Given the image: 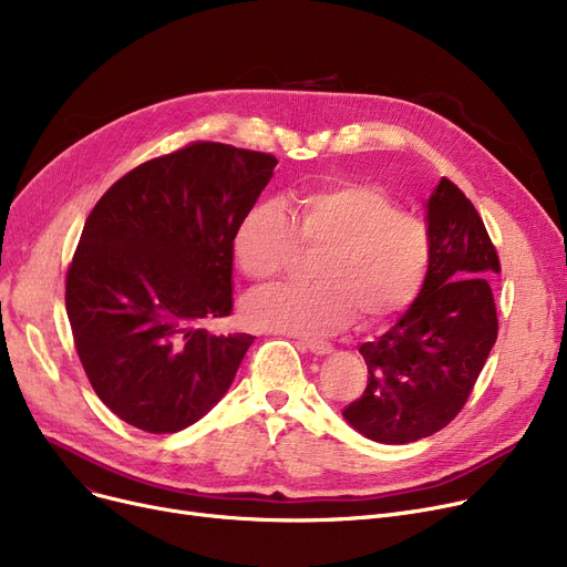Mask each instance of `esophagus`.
<instances>
[{"label":"esophagus","instance_id":"obj_1","mask_svg":"<svg viewBox=\"0 0 567 567\" xmlns=\"http://www.w3.org/2000/svg\"><path fill=\"white\" fill-rule=\"evenodd\" d=\"M299 344L301 349H308V351H312V353H317V355H323V353H331V342H326V340H299L296 342Z\"/></svg>","mask_w":567,"mask_h":567}]
</instances>
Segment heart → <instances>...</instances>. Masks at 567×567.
<instances>
[{
    "instance_id": "obj_1",
    "label": "heart",
    "mask_w": 567,
    "mask_h": 567,
    "mask_svg": "<svg viewBox=\"0 0 567 567\" xmlns=\"http://www.w3.org/2000/svg\"><path fill=\"white\" fill-rule=\"evenodd\" d=\"M299 248L319 252L317 285L252 296L246 315L259 329L321 336L344 329L355 315L365 326L400 315L425 282L432 236L421 216L363 184L306 190L291 218L274 202L257 204L234 236L238 268L261 285L280 278Z\"/></svg>"
}]
</instances>
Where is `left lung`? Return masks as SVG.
<instances>
[{
  "mask_svg": "<svg viewBox=\"0 0 567 567\" xmlns=\"http://www.w3.org/2000/svg\"><path fill=\"white\" fill-rule=\"evenodd\" d=\"M432 257L421 296L374 342H363L368 385L347 423L379 443H411L464 409L498 336L492 278L496 248L471 199L451 182L427 202Z\"/></svg>",
  "mask_w": 567,
  "mask_h": 567,
  "instance_id": "8db88e82",
  "label": "left lung"
}]
</instances>
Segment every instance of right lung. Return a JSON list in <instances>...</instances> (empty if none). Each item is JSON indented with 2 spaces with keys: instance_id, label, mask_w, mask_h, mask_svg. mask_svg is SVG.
Instances as JSON below:
<instances>
[{
  "instance_id": "1",
  "label": "right lung",
  "mask_w": 567,
  "mask_h": 567,
  "mask_svg": "<svg viewBox=\"0 0 567 567\" xmlns=\"http://www.w3.org/2000/svg\"><path fill=\"white\" fill-rule=\"evenodd\" d=\"M278 158L190 142L137 165L89 214L66 274V312L103 404L148 434L193 425L229 389L252 336L231 315L238 223Z\"/></svg>"
}]
</instances>
